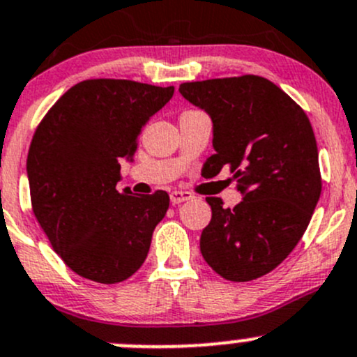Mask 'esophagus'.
I'll use <instances>...</instances> for the list:
<instances>
[{
    "label": "esophagus",
    "instance_id": "1",
    "mask_svg": "<svg viewBox=\"0 0 357 357\" xmlns=\"http://www.w3.org/2000/svg\"><path fill=\"white\" fill-rule=\"evenodd\" d=\"M192 199V193L188 192H179V190H174V192H171V202L174 205L181 204V202H186Z\"/></svg>",
    "mask_w": 357,
    "mask_h": 357
}]
</instances>
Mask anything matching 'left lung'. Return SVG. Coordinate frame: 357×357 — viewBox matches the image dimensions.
Wrapping results in <instances>:
<instances>
[{"mask_svg":"<svg viewBox=\"0 0 357 357\" xmlns=\"http://www.w3.org/2000/svg\"><path fill=\"white\" fill-rule=\"evenodd\" d=\"M179 93L212 121L215 153L204 169L229 165L243 200L233 208L208 197L200 236L205 262L229 282L261 278L304 235L321 195L318 146L305 112L259 75L183 82Z\"/></svg>","mask_w":357,"mask_h":357,"instance_id":"8db88e82","label":"left lung"}]
</instances>
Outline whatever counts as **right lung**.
<instances>
[{
    "label": "right lung",
    "instance_id": "1",
    "mask_svg": "<svg viewBox=\"0 0 357 357\" xmlns=\"http://www.w3.org/2000/svg\"><path fill=\"white\" fill-rule=\"evenodd\" d=\"M172 95L174 86L88 79L36 129L27 155L32 211L53 250L82 278L124 282L145 262L169 195L119 192L117 183L143 126Z\"/></svg>",
    "mask_w": 357,
    "mask_h": 357
}]
</instances>
